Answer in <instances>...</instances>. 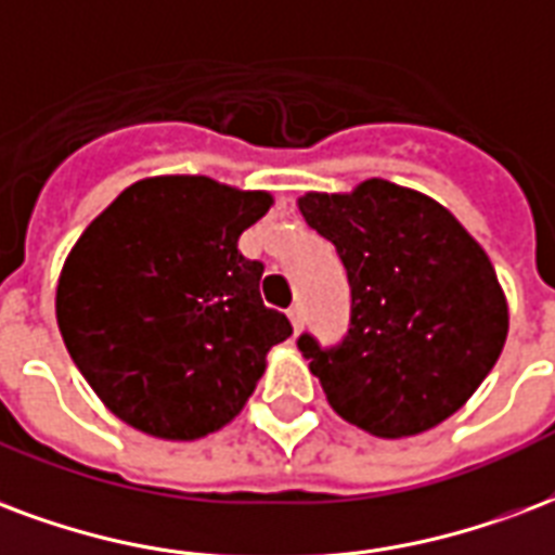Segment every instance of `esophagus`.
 Masks as SVG:
<instances>
[{"label":"esophagus","instance_id":"34e87169","mask_svg":"<svg viewBox=\"0 0 555 555\" xmlns=\"http://www.w3.org/2000/svg\"><path fill=\"white\" fill-rule=\"evenodd\" d=\"M288 320H291V326H294V332L302 330V309H299V306H291Z\"/></svg>","mask_w":555,"mask_h":555}]
</instances>
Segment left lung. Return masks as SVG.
Listing matches in <instances>:
<instances>
[{
    "label": "left lung",
    "mask_w": 555,
    "mask_h": 555,
    "mask_svg": "<svg viewBox=\"0 0 555 555\" xmlns=\"http://www.w3.org/2000/svg\"><path fill=\"white\" fill-rule=\"evenodd\" d=\"M299 211L335 244L352 291L350 332L297 347L347 424L405 438L444 424L503 352L506 294L465 225L433 196L367 179L350 194L309 191Z\"/></svg>",
    "instance_id": "1"
}]
</instances>
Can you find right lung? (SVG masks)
Returning <instances> with one entry per match:
<instances>
[{
  "mask_svg": "<svg viewBox=\"0 0 555 555\" xmlns=\"http://www.w3.org/2000/svg\"><path fill=\"white\" fill-rule=\"evenodd\" d=\"M267 191L208 176L129 184L61 267L55 318L81 376L122 424L196 441L232 424L288 318L258 294L264 267L237 249Z\"/></svg>",
  "mask_w": 555,
  "mask_h": 555,
  "instance_id": "1",
  "label": "right lung"
}]
</instances>
